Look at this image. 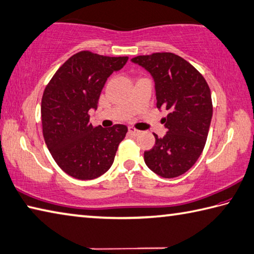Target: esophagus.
<instances>
[{
  "instance_id": "1",
  "label": "esophagus",
  "mask_w": 254,
  "mask_h": 254,
  "mask_svg": "<svg viewBox=\"0 0 254 254\" xmlns=\"http://www.w3.org/2000/svg\"><path fill=\"white\" fill-rule=\"evenodd\" d=\"M128 132L130 133V135H132V136L140 135V131L138 130V129H135V128H132V127H129V128H128Z\"/></svg>"
}]
</instances>
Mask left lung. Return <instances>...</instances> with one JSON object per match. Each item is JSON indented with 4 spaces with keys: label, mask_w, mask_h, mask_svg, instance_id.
Masks as SVG:
<instances>
[{
    "label": "left lung",
    "mask_w": 254,
    "mask_h": 254,
    "mask_svg": "<svg viewBox=\"0 0 254 254\" xmlns=\"http://www.w3.org/2000/svg\"><path fill=\"white\" fill-rule=\"evenodd\" d=\"M155 80L157 108L168 111L162 118L167 133L143 152L148 168L162 178L184 175L201 155L212 118L209 85L189 62L174 53H152L131 59Z\"/></svg>",
    "instance_id": "8db88e82"
}]
</instances>
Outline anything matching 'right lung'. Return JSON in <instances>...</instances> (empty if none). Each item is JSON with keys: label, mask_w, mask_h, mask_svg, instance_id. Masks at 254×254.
I'll return each instance as SVG.
<instances>
[{"label": "right lung", "mask_w": 254, "mask_h": 254, "mask_svg": "<svg viewBox=\"0 0 254 254\" xmlns=\"http://www.w3.org/2000/svg\"><path fill=\"white\" fill-rule=\"evenodd\" d=\"M127 56L111 57L82 51L56 70L43 93V136L53 159L73 178H98L111 168L128 128L93 126L89 109L97 108L107 78L127 63Z\"/></svg>", "instance_id": "obj_1"}]
</instances>
